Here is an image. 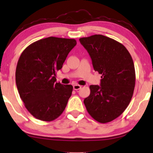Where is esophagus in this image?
<instances>
[{
    "mask_svg": "<svg viewBox=\"0 0 153 153\" xmlns=\"http://www.w3.org/2000/svg\"><path fill=\"white\" fill-rule=\"evenodd\" d=\"M81 88V86H80V85H79V84H74V86H73V88L76 91L79 90Z\"/></svg>",
    "mask_w": 153,
    "mask_h": 153,
    "instance_id": "34e87169",
    "label": "esophagus"
}]
</instances>
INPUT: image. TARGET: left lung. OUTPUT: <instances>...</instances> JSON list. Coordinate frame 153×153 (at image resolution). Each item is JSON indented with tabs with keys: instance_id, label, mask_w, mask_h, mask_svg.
<instances>
[{
	"instance_id": "obj_1",
	"label": "left lung",
	"mask_w": 153,
	"mask_h": 153,
	"mask_svg": "<svg viewBox=\"0 0 153 153\" xmlns=\"http://www.w3.org/2000/svg\"><path fill=\"white\" fill-rule=\"evenodd\" d=\"M95 71L102 74L100 86L91 85L84 102L89 114L100 123L114 120L131 100L135 87L134 62L127 49L114 39L96 34L81 38Z\"/></svg>"
}]
</instances>
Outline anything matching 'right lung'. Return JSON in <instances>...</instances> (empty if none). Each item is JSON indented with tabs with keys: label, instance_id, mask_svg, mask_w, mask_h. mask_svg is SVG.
<instances>
[{
	"label": "right lung",
	"instance_id": "right-lung-1",
	"mask_svg": "<svg viewBox=\"0 0 153 153\" xmlns=\"http://www.w3.org/2000/svg\"><path fill=\"white\" fill-rule=\"evenodd\" d=\"M74 39L48 37L29 45L22 53L15 73L16 85L27 110L38 120L58 117L72 96L73 86L56 82Z\"/></svg>",
	"mask_w": 153,
	"mask_h": 153
}]
</instances>
